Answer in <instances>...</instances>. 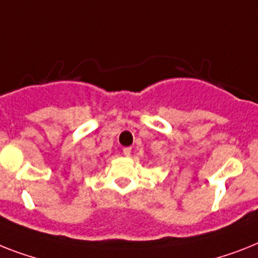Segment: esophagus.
I'll return each instance as SVG.
<instances>
[{
    "mask_svg": "<svg viewBox=\"0 0 258 258\" xmlns=\"http://www.w3.org/2000/svg\"><path fill=\"white\" fill-rule=\"evenodd\" d=\"M122 153H124V155H126V157H129L132 153V148H124L122 149Z\"/></svg>",
    "mask_w": 258,
    "mask_h": 258,
    "instance_id": "34e87169",
    "label": "esophagus"
}]
</instances>
